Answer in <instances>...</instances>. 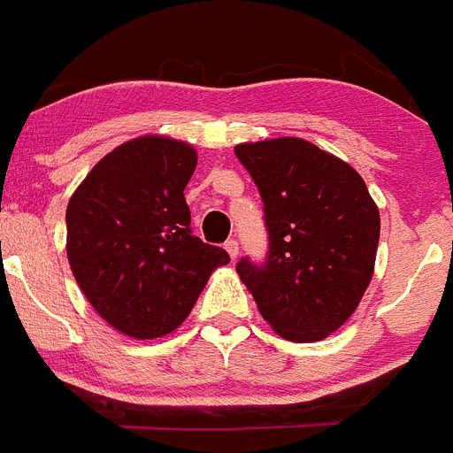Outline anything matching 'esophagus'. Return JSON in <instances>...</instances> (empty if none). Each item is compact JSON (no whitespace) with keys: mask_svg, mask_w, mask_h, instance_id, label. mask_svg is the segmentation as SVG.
<instances>
[{"mask_svg":"<svg viewBox=\"0 0 453 453\" xmlns=\"http://www.w3.org/2000/svg\"><path fill=\"white\" fill-rule=\"evenodd\" d=\"M223 246H226L227 255H230L232 261H234L236 257H239V241H236V239H227L226 243H223Z\"/></svg>","mask_w":453,"mask_h":453,"instance_id":"34e87169","label":"esophagus"}]
</instances>
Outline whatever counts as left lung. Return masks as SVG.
Wrapping results in <instances>:
<instances>
[{"mask_svg":"<svg viewBox=\"0 0 453 453\" xmlns=\"http://www.w3.org/2000/svg\"><path fill=\"white\" fill-rule=\"evenodd\" d=\"M264 201L268 255L241 257V281L290 342H319L353 315L371 284L380 212L344 160L302 138L234 147Z\"/></svg>","mask_w":453,"mask_h":453,"instance_id":"1","label":"left lung"}]
</instances>
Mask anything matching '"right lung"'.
<instances>
[{
    "label": "right lung",
    "instance_id": "add662e5",
    "mask_svg": "<svg viewBox=\"0 0 453 453\" xmlns=\"http://www.w3.org/2000/svg\"><path fill=\"white\" fill-rule=\"evenodd\" d=\"M196 167L188 142L142 136L116 147L66 207V255L80 290L116 331L154 340L179 328L223 248L189 227L185 185Z\"/></svg>",
    "mask_w": 453,
    "mask_h": 453
}]
</instances>
